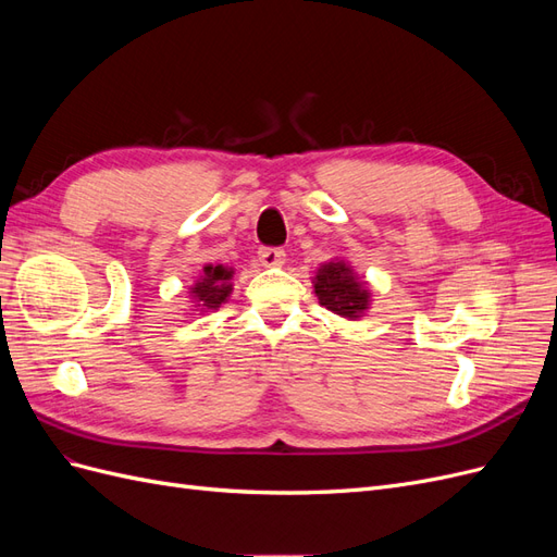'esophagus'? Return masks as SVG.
<instances>
[{"mask_svg": "<svg viewBox=\"0 0 557 557\" xmlns=\"http://www.w3.org/2000/svg\"><path fill=\"white\" fill-rule=\"evenodd\" d=\"M258 258L264 267H278L285 262V250L276 248V246H262L258 250Z\"/></svg>", "mask_w": 557, "mask_h": 557, "instance_id": "34e87169", "label": "esophagus"}]
</instances>
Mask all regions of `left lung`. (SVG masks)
Returning a JSON list of instances; mask_svg holds the SVG:
<instances>
[{
    "label": "left lung",
    "mask_w": 557,
    "mask_h": 557,
    "mask_svg": "<svg viewBox=\"0 0 557 557\" xmlns=\"http://www.w3.org/2000/svg\"><path fill=\"white\" fill-rule=\"evenodd\" d=\"M315 295L325 309L344 318H360L369 305V290L352 276V269L344 262H327L315 274Z\"/></svg>",
    "instance_id": "left-lung-1"
}]
</instances>
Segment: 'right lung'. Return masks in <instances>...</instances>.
Listing matches in <instances>:
<instances>
[{
    "instance_id": "obj_1",
    "label": "right lung",
    "mask_w": 557,
    "mask_h": 557,
    "mask_svg": "<svg viewBox=\"0 0 557 557\" xmlns=\"http://www.w3.org/2000/svg\"><path fill=\"white\" fill-rule=\"evenodd\" d=\"M232 269L223 267V264H209L205 267V276H201L195 288H193V297L197 301V307L201 309H218L227 299V295L232 293Z\"/></svg>"
}]
</instances>
